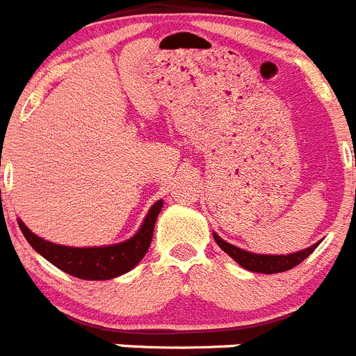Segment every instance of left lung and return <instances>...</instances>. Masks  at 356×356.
Wrapping results in <instances>:
<instances>
[{"instance_id": "1", "label": "left lung", "mask_w": 356, "mask_h": 356, "mask_svg": "<svg viewBox=\"0 0 356 356\" xmlns=\"http://www.w3.org/2000/svg\"><path fill=\"white\" fill-rule=\"evenodd\" d=\"M214 239L216 243L220 245V248H223V250L227 252L236 263H239L243 268L259 273H279L291 270L293 266L300 265V263H302L318 245L317 243V245L306 248V250L296 252V254H288V256H259V254H250V252H245L241 250V248L234 247V245L223 241V239H221L220 236H216V234Z\"/></svg>"}]
</instances>
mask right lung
<instances>
[{"mask_svg":"<svg viewBox=\"0 0 356 356\" xmlns=\"http://www.w3.org/2000/svg\"><path fill=\"white\" fill-rule=\"evenodd\" d=\"M162 200L154 203L145 216V221L140 230L129 241L111 245V247H60V245H54V243L38 238L35 234L26 229L23 221H17V223H19L21 232L25 234L26 241L32 245L33 250H38L54 266L79 279L106 281V279H113L117 275L129 272L145 256V252L151 245V239H153L154 223H156L158 214L162 211Z\"/></svg>","mask_w":356,"mask_h":356,"instance_id":"right-lung-1","label":"right lung"}]
</instances>
